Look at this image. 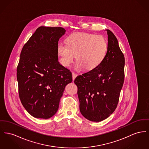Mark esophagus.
<instances>
[{"instance_id": "34e87169", "label": "esophagus", "mask_w": 149, "mask_h": 149, "mask_svg": "<svg viewBox=\"0 0 149 149\" xmlns=\"http://www.w3.org/2000/svg\"><path fill=\"white\" fill-rule=\"evenodd\" d=\"M77 77V74L74 72H72V80H74V79H75V78Z\"/></svg>"}]
</instances>
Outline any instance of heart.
<instances>
[{
  "label": "heart",
  "instance_id": "1",
  "mask_svg": "<svg viewBox=\"0 0 149 149\" xmlns=\"http://www.w3.org/2000/svg\"><path fill=\"white\" fill-rule=\"evenodd\" d=\"M107 49V42L103 36L76 33L68 38V43L58 45L57 53L64 66H69L76 55V69L81 70L85 68L91 70L103 61Z\"/></svg>",
  "mask_w": 149,
  "mask_h": 149
}]
</instances>
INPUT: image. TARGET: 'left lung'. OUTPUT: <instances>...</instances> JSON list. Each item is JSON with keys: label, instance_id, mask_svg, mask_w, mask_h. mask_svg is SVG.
Wrapping results in <instances>:
<instances>
[{"label": "left lung", "instance_id": "obj_1", "mask_svg": "<svg viewBox=\"0 0 149 149\" xmlns=\"http://www.w3.org/2000/svg\"><path fill=\"white\" fill-rule=\"evenodd\" d=\"M106 31L108 49L104 60L95 69L74 80L81 114L96 122L107 118L115 111L124 80V54L116 36L110 30Z\"/></svg>", "mask_w": 149, "mask_h": 149}]
</instances>
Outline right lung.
<instances>
[{"mask_svg":"<svg viewBox=\"0 0 149 149\" xmlns=\"http://www.w3.org/2000/svg\"><path fill=\"white\" fill-rule=\"evenodd\" d=\"M65 31L61 27H39L20 54L19 97L27 111L36 118L48 119L56 113L65 86L72 81L70 70L58 61V43Z\"/></svg>","mask_w":149,"mask_h":149,"instance_id":"right-lung-1","label":"right lung"}]
</instances>
